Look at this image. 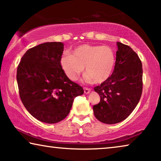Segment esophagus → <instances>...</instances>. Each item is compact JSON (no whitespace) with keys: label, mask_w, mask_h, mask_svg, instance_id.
<instances>
[{"label":"esophagus","mask_w":161,"mask_h":161,"mask_svg":"<svg viewBox=\"0 0 161 161\" xmlns=\"http://www.w3.org/2000/svg\"><path fill=\"white\" fill-rule=\"evenodd\" d=\"M91 90L90 88H87V87H85L84 88V92H85V94H89V93L90 92Z\"/></svg>","instance_id":"1"}]
</instances>
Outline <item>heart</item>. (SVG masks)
<instances>
[{"mask_svg": "<svg viewBox=\"0 0 161 161\" xmlns=\"http://www.w3.org/2000/svg\"><path fill=\"white\" fill-rule=\"evenodd\" d=\"M60 64L71 80H75L85 67L86 80L101 84L114 72L116 56L111 47L107 45L84 44L76 47L72 54H64L60 59Z\"/></svg>", "mask_w": 161, "mask_h": 161, "instance_id": "heart-1", "label": "heart"}]
</instances>
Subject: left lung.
Here are the masks:
<instances>
[{
    "label": "left lung",
    "mask_w": 161,
    "mask_h": 161,
    "mask_svg": "<svg viewBox=\"0 0 161 161\" xmlns=\"http://www.w3.org/2000/svg\"><path fill=\"white\" fill-rule=\"evenodd\" d=\"M116 65L108 80L94 88L100 101L93 106L98 121L107 124L119 123L131 114L142 92V65L128 45L117 42Z\"/></svg>",
    "instance_id": "obj_1"
}]
</instances>
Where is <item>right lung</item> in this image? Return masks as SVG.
Wrapping results in <instances>:
<instances>
[{
    "label": "right lung",
    "instance_id": "right-lung-1",
    "mask_svg": "<svg viewBox=\"0 0 161 161\" xmlns=\"http://www.w3.org/2000/svg\"><path fill=\"white\" fill-rule=\"evenodd\" d=\"M61 42L40 44L29 49L17 68L19 95L33 117L47 124L62 121L70 112L82 87L67 77L60 64L64 51Z\"/></svg>",
    "mask_w": 161,
    "mask_h": 161
}]
</instances>
